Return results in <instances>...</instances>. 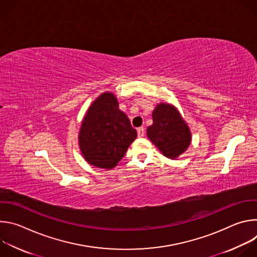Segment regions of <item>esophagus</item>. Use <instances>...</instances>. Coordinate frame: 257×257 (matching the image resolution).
Returning <instances> with one entry per match:
<instances>
[{
	"mask_svg": "<svg viewBox=\"0 0 257 257\" xmlns=\"http://www.w3.org/2000/svg\"><path fill=\"white\" fill-rule=\"evenodd\" d=\"M137 135H138V137H143L144 136V128H142V127L138 128L137 129Z\"/></svg>",
	"mask_w": 257,
	"mask_h": 257,
	"instance_id": "esophagus-1",
	"label": "esophagus"
}]
</instances>
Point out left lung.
I'll list each match as a JSON object with an SVG mask.
<instances>
[{
	"instance_id": "8db88e82",
	"label": "left lung",
	"mask_w": 257,
	"mask_h": 257,
	"mask_svg": "<svg viewBox=\"0 0 257 257\" xmlns=\"http://www.w3.org/2000/svg\"><path fill=\"white\" fill-rule=\"evenodd\" d=\"M153 125L146 135L168 159L175 160L189 148L191 131L178 108L169 102H160L153 112Z\"/></svg>"
}]
</instances>
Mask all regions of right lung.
<instances>
[{"instance_id": "right-lung-1", "label": "right lung", "mask_w": 257, "mask_h": 257, "mask_svg": "<svg viewBox=\"0 0 257 257\" xmlns=\"http://www.w3.org/2000/svg\"><path fill=\"white\" fill-rule=\"evenodd\" d=\"M137 137L126 114L119 108L113 92L105 91L89 105L78 133L79 149L91 166L109 170L125 156Z\"/></svg>"}]
</instances>
